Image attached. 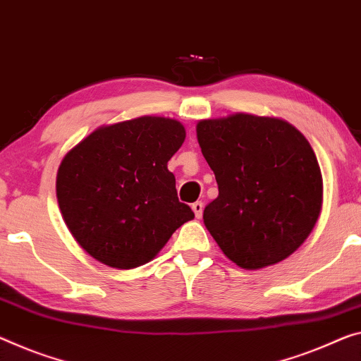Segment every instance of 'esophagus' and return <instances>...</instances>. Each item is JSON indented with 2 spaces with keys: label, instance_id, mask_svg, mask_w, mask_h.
<instances>
[{
  "label": "esophagus",
  "instance_id": "1",
  "mask_svg": "<svg viewBox=\"0 0 361 361\" xmlns=\"http://www.w3.org/2000/svg\"><path fill=\"white\" fill-rule=\"evenodd\" d=\"M192 209H193V213H195V216H197L198 219L202 218V214H203V203L202 202L192 203Z\"/></svg>",
  "mask_w": 361,
  "mask_h": 361
}]
</instances>
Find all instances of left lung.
I'll list each match as a JSON object with an SVG mask.
<instances>
[{"label": "left lung", "instance_id": "left-lung-1", "mask_svg": "<svg viewBox=\"0 0 361 361\" xmlns=\"http://www.w3.org/2000/svg\"><path fill=\"white\" fill-rule=\"evenodd\" d=\"M219 195L203 223L221 250L245 269L279 263L318 221L323 177L307 138L289 123L232 114L197 124Z\"/></svg>", "mask_w": 361, "mask_h": 361}]
</instances>
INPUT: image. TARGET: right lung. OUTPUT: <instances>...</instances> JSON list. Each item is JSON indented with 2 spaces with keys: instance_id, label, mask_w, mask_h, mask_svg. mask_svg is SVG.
<instances>
[{
  "instance_id": "1",
  "label": "right lung",
  "mask_w": 361,
  "mask_h": 361,
  "mask_svg": "<svg viewBox=\"0 0 361 361\" xmlns=\"http://www.w3.org/2000/svg\"><path fill=\"white\" fill-rule=\"evenodd\" d=\"M185 140L174 119L143 116L99 127L66 154L56 195L79 245L111 268L148 263L193 212L168 161Z\"/></svg>"
}]
</instances>
